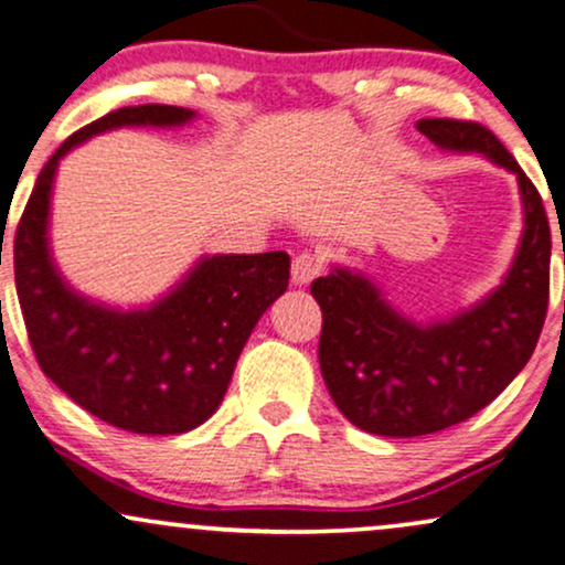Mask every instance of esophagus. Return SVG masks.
I'll use <instances>...</instances> for the list:
<instances>
[{
  "label": "esophagus",
  "mask_w": 565,
  "mask_h": 565,
  "mask_svg": "<svg viewBox=\"0 0 565 565\" xmlns=\"http://www.w3.org/2000/svg\"><path fill=\"white\" fill-rule=\"evenodd\" d=\"M321 274V260L310 253H300L291 260V284L295 287H308V284Z\"/></svg>",
  "instance_id": "34e87169"
}]
</instances>
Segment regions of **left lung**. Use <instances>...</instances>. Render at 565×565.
<instances>
[{
	"mask_svg": "<svg viewBox=\"0 0 565 565\" xmlns=\"http://www.w3.org/2000/svg\"><path fill=\"white\" fill-rule=\"evenodd\" d=\"M441 152L481 154L515 175L523 228L511 268L458 312L416 318L350 265L310 284L323 310V382L350 424L379 437H424L471 418L529 363L547 316L550 226L542 196L513 154L479 124L424 118Z\"/></svg>",
	"mask_w": 565,
	"mask_h": 565,
	"instance_id": "1",
	"label": "left lung"
}]
</instances>
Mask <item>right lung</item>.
Masks as SVG:
<instances>
[{
    "instance_id": "right-lung-1",
    "label": "right lung",
    "mask_w": 565,
    "mask_h": 565,
    "mask_svg": "<svg viewBox=\"0 0 565 565\" xmlns=\"http://www.w3.org/2000/svg\"><path fill=\"white\" fill-rule=\"evenodd\" d=\"M194 110L120 107L81 128L39 173L15 234V287L39 365L73 403L134 434H183L213 416L255 323L289 287V255H202L147 305L102 302L52 255V194L67 152L118 128H181ZM2 265V257H0Z\"/></svg>"
}]
</instances>
